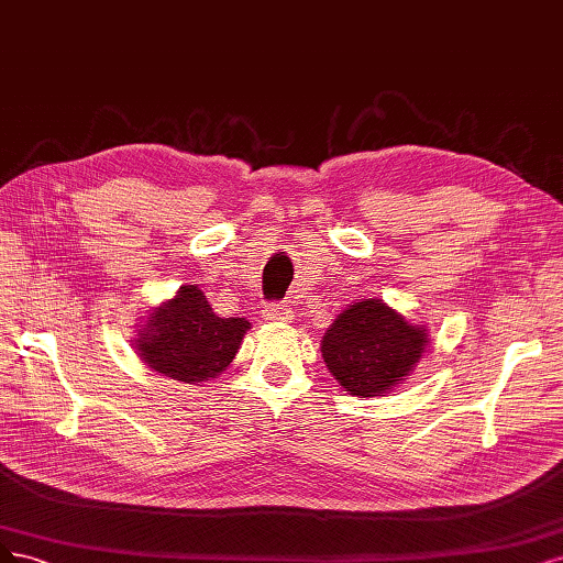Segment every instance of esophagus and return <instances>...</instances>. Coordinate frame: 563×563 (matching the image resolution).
I'll return each mask as SVG.
<instances>
[{
	"mask_svg": "<svg viewBox=\"0 0 563 563\" xmlns=\"http://www.w3.org/2000/svg\"><path fill=\"white\" fill-rule=\"evenodd\" d=\"M262 318L268 320V322H289V320H292V311H289V306H285L283 301L280 303H266L264 311H262Z\"/></svg>",
	"mask_w": 563,
	"mask_h": 563,
	"instance_id": "34e87169",
	"label": "esophagus"
}]
</instances>
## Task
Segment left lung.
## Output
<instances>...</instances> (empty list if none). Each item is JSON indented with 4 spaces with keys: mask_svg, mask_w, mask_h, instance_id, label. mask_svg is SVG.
I'll return each instance as SVG.
<instances>
[{
    "mask_svg": "<svg viewBox=\"0 0 563 563\" xmlns=\"http://www.w3.org/2000/svg\"><path fill=\"white\" fill-rule=\"evenodd\" d=\"M428 346V334L380 299L343 311L322 336L324 365L351 395L374 397L400 384Z\"/></svg>",
    "mask_w": 563,
    "mask_h": 563,
    "instance_id": "1",
    "label": "left lung"
}]
</instances>
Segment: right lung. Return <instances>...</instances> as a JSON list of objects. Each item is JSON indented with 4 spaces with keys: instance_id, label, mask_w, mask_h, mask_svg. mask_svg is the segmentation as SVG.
<instances>
[{
    "instance_id": "1",
    "label": "right lung",
    "mask_w": 563,
    "mask_h": 563,
    "mask_svg": "<svg viewBox=\"0 0 563 563\" xmlns=\"http://www.w3.org/2000/svg\"><path fill=\"white\" fill-rule=\"evenodd\" d=\"M247 330L245 318L214 316L201 289L185 285L175 299L152 313L137 339V351L154 372L198 384L229 367Z\"/></svg>"
}]
</instances>
